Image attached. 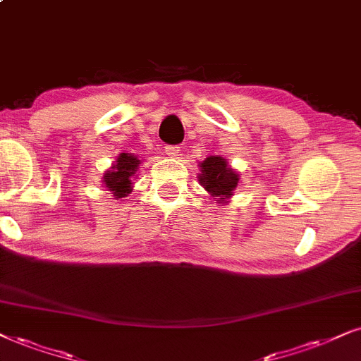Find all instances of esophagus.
<instances>
[{
  "mask_svg": "<svg viewBox=\"0 0 361 361\" xmlns=\"http://www.w3.org/2000/svg\"><path fill=\"white\" fill-rule=\"evenodd\" d=\"M180 152H181V148L176 147V145H168V147L165 148V153H166L170 158L180 157Z\"/></svg>",
  "mask_w": 361,
  "mask_h": 361,
  "instance_id": "esophagus-1",
  "label": "esophagus"
}]
</instances>
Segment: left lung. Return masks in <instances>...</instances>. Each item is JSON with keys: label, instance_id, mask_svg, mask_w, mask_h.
<instances>
[{"label": "left lung", "instance_id": "1", "mask_svg": "<svg viewBox=\"0 0 361 361\" xmlns=\"http://www.w3.org/2000/svg\"><path fill=\"white\" fill-rule=\"evenodd\" d=\"M198 181L218 204L230 203L235 190L238 188L240 173L231 168L226 158L212 154L198 163Z\"/></svg>", "mask_w": 361, "mask_h": 361}]
</instances>
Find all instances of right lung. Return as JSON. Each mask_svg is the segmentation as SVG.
Listing matches in <instances>:
<instances>
[{
  "instance_id": "add662e5",
  "label": "right lung",
  "mask_w": 361,
  "mask_h": 361,
  "mask_svg": "<svg viewBox=\"0 0 361 361\" xmlns=\"http://www.w3.org/2000/svg\"><path fill=\"white\" fill-rule=\"evenodd\" d=\"M141 165V159L133 153H120L116 161L104 171L103 186L115 200L125 198L133 191V178Z\"/></svg>"
}]
</instances>
